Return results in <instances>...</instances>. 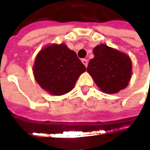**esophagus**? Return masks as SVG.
Returning a JSON list of instances; mask_svg holds the SVG:
<instances>
[{
  "instance_id": "esophagus-1",
  "label": "esophagus",
  "mask_w": 150,
  "mask_h": 150,
  "mask_svg": "<svg viewBox=\"0 0 150 150\" xmlns=\"http://www.w3.org/2000/svg\"><path fill=\"white\" fill-rule=\"evenodd\" d=\"M82 62L83 63L84 66L86 67H88V60H87V59H85V58H84V59H83V60H82Z\"/></svg>"
}]
</instances>
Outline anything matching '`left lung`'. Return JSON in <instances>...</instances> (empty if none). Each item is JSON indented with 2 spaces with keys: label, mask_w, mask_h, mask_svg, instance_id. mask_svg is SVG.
Listing matches in <instances>:
<instances>
[{
  "label": "left lung",
  "mask_w": 150,
  "mask_h": 150,
  "mask_svg": "<svg viewBox=\"0 0 150 150\" xmlns=\"http://www.w3.org/2000/svg\"><path fill=\"white\" fill-rule=\"evenodd\" d=\"M87 71L101 91L115 93L125 88L132 76V62L124 52L100 44L93 48Z\"/></svg>",
  "instance_id": "left-lung-1"
}]
</instances>
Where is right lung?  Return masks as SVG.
I'll list each match as a JSON object with an SVG mask.
<instances>
[{
    "label": "right lung",
    "mask_w": 150,
    "mask_h": 150,
    "mask_svg": "<svg viewBox=\"0 0 150 150\" xmlns=\"http://www.w3.org/2000/svg\"><path fill=\"white\" fill-rule=\"evenodd\" d=\"M85 71L76 52L63 43L45 47L37 55L33 66L37 83L50 94L57 96L70 92Z\"/></svg>",
    "instance_id": "right-lung-1"
}]
</instances>
